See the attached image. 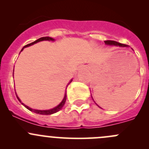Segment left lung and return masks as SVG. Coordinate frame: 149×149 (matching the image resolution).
Listing matches in <instances>:
<instances>
[{"mask_svg": "<svg viewBox=\"0 0 149 149\" xmlns=\"http://www.w3.org/2000/svg\"><path fill=\"white\" fill-rule=\"evenodd\" d=\"M104 43L107 45H112V46H119V47H127V45L124 44H121V43L118 42L112 41V40H107L104 41Z\"/></svg>", "mask_w": 149, "mask_h": 149, "instance_id": "left-lung-1", "label": "left lung"}]
</instances>
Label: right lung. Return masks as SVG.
<instances>
[{
    "label": "right lung",
    "mask_w": 149,
    "mask_h": 149,
    "mask_svg": "<svg viewBox=\"0 0 149 149\" xmlns=\"http://www.w3.org/2000/svg\"><path fill=\"white\" fill-rule=\"evenodd\" d=\"M44 40H48V41H54V40H54V39H52V38H51V37H41V38L38 39V40H35V41H34V42H31V43H30V44H28V45H25L24 47L23 48H22V50H21V51L23 50L24 48L27 47H29V46L35 44V43L39 42H41V41H44ZM72 81H73V79H71V80H70V81H69V83L68 84L67 86H66V88H67L69 84H70V83H71ZM16 97H17L18 100H19V101L20 102H21V100H20V99H19V97H18V96H17V95H16ZM66 97H67V96H66V89H65V95H64L63 100H62V102H61L59 104H58V106H57V107H55L52 108V109H47V110H39V109H31V107H29L28 106H26V105H25L24 104V103H22V104L24 105V106L26 108V109H28L29 110L31 111V112H35V113H37V114H40V115H52V114L55 113V112H58V111L61 110V109H62L63 107V106H64V104H65V101H66Z\"/></svg>",
    "instance_id": "1"
}]
</instances>
